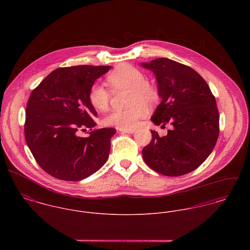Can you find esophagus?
I'll return each instance as SVG.
<instances>
[{
    "mask_svg": "<svg viewBox=\"0 0 250 250\" xmlns=\"http://www.w3.org/2000/svg\"><path fill=\"white\" fill-rule=\"evenodd\" d=\"M119 131L124 134H133L135 132L134 129H119Z\"/></svg>",
    "mask_w": 250,
    "mask_h": 250,
    "instance_id": "esophagus-1",
    "label": "esophagus"
}]
</instances>
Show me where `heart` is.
I'll return each mask as SVG.
<instances>
[{"instance_id":"heart-1","label":"heart","mask_w":250,"mask_h":250,"mask_svg":"<svg viewBox=\"0 0 250 250\" xmlns=\"http://www.w3.org/2000/svg\"><path fill=\"white\" fill-rule=\"evenodd\" d=\"M145 74L138 67L121 63L107 76V83L112 91L128 90L125 108L113 109L104 118V124L118 129H133L146 114L147 107L155 106L161 97L159 87L145 80ZM111 92L102 83H94L88 91L90 104L98 110L107 109Z\"/></svg>"}]
</instances>
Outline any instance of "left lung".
<instances>
[{"mask_svg": "<svg viewBox=\"0 0 250 250\" xmlns=\"http://www.w3.org/2000/svg\"><path fill=\"white\" fill-rule=\"evenodd\" d=\"M143 67L155 73L162 102L151 120L173 126L166 137L151 131L143 149L146 165L166 176H181L196 169L209 157L219 134V114L206 81L192 68L161 58Z\"/></svg>", "mask_w": 250, "mask_h": 250, "instance_id": "8db88e82", "label": "left lung"}]
</instances>
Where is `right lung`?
<instances>
[{
  "label": "right lung",
  "mask_w": 250,
  "mask_h": 250,
  "mask_svg": "<svg viewBox=\"0 0 250 250\" xmlns=\"http://www.w3.org/2000/svg\"><path fill=\"white\" fill-rule=\"evenodd\" d=\"M110 66L77 65L51 72L32 91L26 107L25 139L38 166L64 181H80L107 162L113 128L94 129L88 100L94 82ZM89 128L86 138L81 130Z\"/></svg>",
  "instance_id": "add662e5"
}]
</instances>
